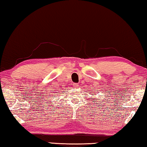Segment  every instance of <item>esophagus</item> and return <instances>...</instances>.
<instances>
[{
	"mask_svg": "<svg viewBox=\"0 0 147 147\" xmlns=\"http://www.w3.org/2000/svg\"><path fill=\"white\" fill-rule=\"evenodd\" d=\"M78 86H79L78 84H76V83H74V84H73V87L74 88H77Z\"/></svg>",
	"mask_w": 147,
	"mask_h": 147,
	"instance_id": "obj_1",
	"label": "esophagus"
}]
</instances>
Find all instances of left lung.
I'll list each match as a JSON object with an SVG mask.
<instances>
[{
  "label": "left lung",
  "instance_id": "1",
  "mask_svg": "<svg viewBox=\"0 0 147 147\" xmlns=\"http://www.w3.org/2000/svg\"><path fill=\"white\" fill-rule=\"evenodd\" d=\"M92 94H93V93H92Z\"/></svg>",
  "mask_w": 147,
  "mask_h": 147
}]
</instances>
